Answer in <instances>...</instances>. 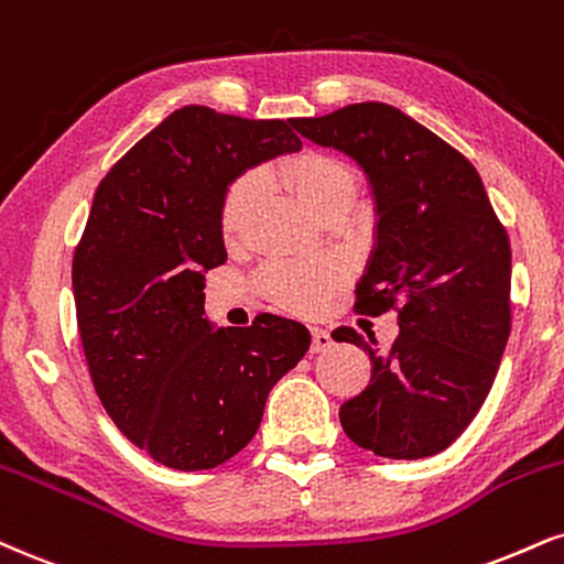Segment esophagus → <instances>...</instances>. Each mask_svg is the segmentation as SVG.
Segmentation results:
<instances>
[{"label":"esophagus","mask_w":564,"mask_h":564,"mask_svg":"<svg viewBox=\"0 0 564 564\" xmlns=\"http://www.w3.org/2000/svg\"><path fill=\"white\" fill-rule=\"evenodd\" d=\"M330 344H334V338H330L328 330L312 328V351H325V349H330Z\"/></svg>","instance_id":"obj_1"}]
</instances>
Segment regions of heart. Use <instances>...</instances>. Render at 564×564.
<instances>
[{"label":"heart","instance_id":"1","mask_svg":"<svg viewBox=\"0 0 564 564\" xmlns=\"http://www.w3.org/2000/svg\"><path fill=\"white\" fill-rule=\"evenodd\" d=\"M281 175L304 205L321 217L330 209H349L357 196L355 171L336 154L317 152V149L289 158L281 165ZM262 186V173L257 171L236 175L228 183L217 209L223 239L230 241L241 234L243 223L260 199ZM344 283H347V264L330 254L315 260H278L264 264L257 275V289L264 300L296 315H315Z\"/></svg>","mask_w":564,"mask_h":564}]
</instances>
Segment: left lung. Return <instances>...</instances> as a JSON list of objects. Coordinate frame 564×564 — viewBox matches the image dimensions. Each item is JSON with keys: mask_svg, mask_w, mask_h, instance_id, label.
Wrapping results in <instances>:
<instances>
[{"mask_svg": "<svg viewBox=\"0 0 564 564\" xmlns=\"http://www.w3.org/2000/svg\"><path fill=\"white\" fill-rule=\"evenodd\" d=\"M291 126L368 173L378 243L355 310L399 317L389 351L334 330L372 365L365 391L338 410L344 433L389 459L444 452L484 406L510 338V236L470 160L397 107L359 101Z\"/></svg>", "mask_w": 564, "mask_h": 564, "instance_id": "1", "label": "left lung"}]
</instances>
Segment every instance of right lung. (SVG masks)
Listing matches in <instances>:
<instances>
[{
    "mask_svg": "<svg viewBox=\"0 0 564 564\" xmlns=\"http://www.w3.org/2000/svg\"><path fill=\"white\" fill-rule=\"evenodd\" d=\"M289 123L202 105L167 115L101 178L73 254L99 402L128 441L173 470H209L239 454L270 389L310 349V330L278 315L213 330L202 291L205 270L228 257L223 192L247 167L302 147Z\"/></svg>",
    "mask_w": 564,
    "mask_h": 564,
    "instance_id": "right-lung-1",
    "label": "right lung"
}]
</instances>
